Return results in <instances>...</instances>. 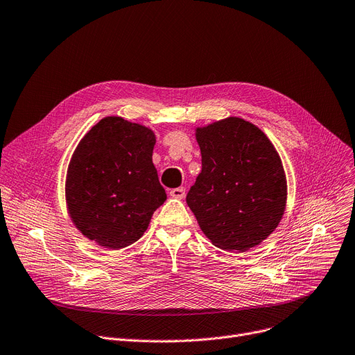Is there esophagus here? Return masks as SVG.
<instances>
[{
	"instance_id": "esophagus-1",
	"label": "esophagus",
	"mask_w": 355,
	"mask_h": 355,
	"mask_svg": "<svg viewBox=\"0 0 355 355\" xmlns=\"http://www.w3.org/2000/svg\"><path fill=\"white\" fill-rule=\"evenodd\" d=\"M170 196H171V197H174V198L181 200V198H184V196H185V189H184V187L173 189V190L170 191Z\"/></svg>"
}]
</instances>
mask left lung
Returning <instances> with one entry per match:
<instances>
[{
  "instance_id": "8db88e82",
  "label": "left lung",
  "mask_w": 355,
  "mask_h": 355,
  "mask_svg": "<svg viewBox=\"0 0 355 355\" xmlns=\"http://www.w3.org/2000/svg\"><path fill=\"white\" fill-rule=\"evenodd\" d=\"M201 173L187 194L200 229L223 250L246 252L279 225L286 206L281 157L256 125L230 116L197 128Z\"/></svg>"
}]
</instances>
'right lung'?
I'll return each mask as SVG.
<instances>
[{"instance_id": "add662e5", "label": "right lung", "mask_w": 355, "mask_h": 355, "mask_svg": "<svg viewBox=\"0 0 355 355\" xmlns=\"http://www.w3.org/2000/svg\"><path fill=\"white\" fill-rule=\"evenodd\" d=\"M154 145L151 129L107 116L74 149L66 178L67 210L89 240L118 250L148 229L166 200L153 164Z\"/></svg>"}]
</instances>
